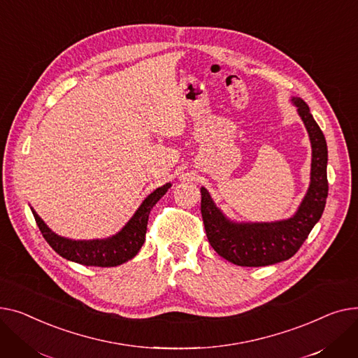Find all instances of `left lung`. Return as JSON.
<instances>
[{
    "mask_svg": "<svg viewBox=\"0 0 358 358\" xmlns=\"http://www.w3.org/2000/svg\"><path fill=\"white\" fill-rule=\"evenodd\" d=\"M292 101L298 107L312 144L310 186L295 215L267 224L229 222L206 189L201 187V214L208 241L221 257L237 266H268L295 256L324 213L328 196L327 141L306 102L301 98Z\"/></svg>",
    "mask_w": 358,
    "mask_h": 358,
    "instance_id": "1",
    "label": "left lung"
}]
</instances>
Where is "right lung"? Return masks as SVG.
Listing matches in <instances>:
<instances>
[{
  "mask_svg": "<svg viewBox=\"0 0 358 358\" xmlns=\"http://www.w3.org/2000/svg\"><path fill=\"white\" fill-rule=\"evenodd\" d=\"M171 183L157 187L153 194L147 196L140 208L120 233L111 238L92 240V241H75L56 236L33 211L36 224L43 234L49 245L62 257L83 266L113 267L131 260L143 245L145 238L147 221H149L150 209L167 192Z\"/></svg>",
  "mask_w": 358,
  "mask_h": 358,
  "instance_id": "1",
  "label": "right lung"
}]
</instances>
